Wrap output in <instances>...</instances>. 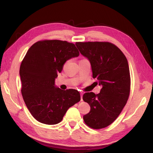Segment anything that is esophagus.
Segmentation results:
<instances>
[{"instance_id":"1","label":"esophagus","mask_w":153,"mask_h":153,"mask_svg":"<svg viewBox=\"0 0 153 153\" xmlns=\"http://www.w3.org/2000/svg\"><path fill=\"white\" fill-rule=\"evenodd\" d=\"M83 94H84V92H80V96H81V101H82V100H83V99H82V97H83Z\"/></svg>"}]
</instances>
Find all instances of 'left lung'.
I'll return each mask as SVG.
<instances>
[{"label":"left lung","mask_w":153,"mask_h":153,"mask_svg":"<svg viewBox=\"0 0 153 153\" xmlns=\"http://www.w3.org/2000/svg\"><path fill=\"white\" fill-rule=\"evenodd\" d=\"M76 47L88 59L96 85L102 87L98 94L86 92L83 100L91 106L84 115L85 123L101 129L112 124L126 104L130 91V75L127 59L115 45L108 42H77Z\"/></svg>","instance_id":"left-lung-1"}]
</instances>
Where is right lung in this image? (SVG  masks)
<instances>
[{
    "instance_id": "add662e5",
    "label": "right lung",
    "mask_w": 153,
    "mask_h": 153,
    "mask_svg": "<svg viewBox=\"0 0 153 153\" xmlns=\"http://www.w3.org/2000/svg\"><path fill=\"white\" fill-rule=\"evenodd\" d=\"M78 55L75 45L60 40L38 41L27 51L20 68L21 91L27 108L38 121L56 124L69 107L80 101L78 91H62L55 85L64 64Z\"/></svg>"
}]
</instances>
